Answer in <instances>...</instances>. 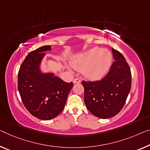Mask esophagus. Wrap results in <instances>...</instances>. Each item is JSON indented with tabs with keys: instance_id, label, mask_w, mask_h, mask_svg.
I'll use <instances>...</instances> for the list:
<instances>
[{
	"instance_id": "34e87169",
	"label": "esophagus",
	"mask_w": 150,
	"mask_h": 150,
	"mask_svg": "<svg viewBox=\"0 0 150 150\" xmlns=\"http://www.w3.org/2000/svg\"><path fill=\"white\" fill-rule=\"evenodd\" d=\"M81 82V79H78V78H75L73 80V83H79Z\"/></svg>"
}]
</instances>
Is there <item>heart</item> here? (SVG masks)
<instances>
[{
	"mask_svg": "<svg viewBox=\"0 0 150 150\" xmlns=\"http://www.w3.org/2000/svg\"><path fill=\"white\" fill-rule=\"evenodd\" d=\"M112 55L108 50L93 48L77 56L72 62L73 67L83 69L86 77L98 79L106 74L110 69Z\"/></svg>",
	"mask_w": 150,
	"mask_h": 150,
	"instance_id": "obj_1",
	"label": "heart"
}]
</instances>
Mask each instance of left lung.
<instances>
[{
    "label": "left lung",
    "mask_w": 150,
    "mask_h": 150,
    "mask_svg": "<svg viewBox=\"0 0 150 150\" xmlns=\"http://www.w3.org/2000/svg\"><path fill=\"white\" fill-rule=\"evenodd\" d=\"M115 61L103 79L83 81L84 102L91 114L100 118L115 117L124 106L131 87V73L123 55L112 48Z\"/></svg>",
    "instance_id": "obj_1"
}]
</instances>
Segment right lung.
I'll list each match as a JSON object with an SVG mask.
<instances>
[{"instance_id":"right-lung-1","label":"right lung","mask_w":150,"mask_h":150,"mask_svg":"<svg viewBox=\"0 0 150 150\" xmlns=\"http://www.w3.org/2000/svg\"><path fill=\"white\" fill-rule=\"evenodd\" d=\"M51 46H43L27 56L18 73V90L23 103L41 120L57 117L64 109L73 82L67 83L52 73H42L40 64Z\"/></svg>"}]
</instances>
